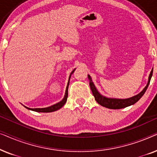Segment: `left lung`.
I'll return each mask as SVG.
<instances>
[{
  "label": "left lung",
  "instance_id": "8db88e82",
  "mask_svg": "<svg viewBox=\"0 0 157 157\" xmlns=\"http://www.w3.org/2000/svg\"><path fill=\"white\" fill-rule=\"evenodd\" d=\"M152 74H153V69L151 70V73H150L149 76V81H148L147 85L146 86V87L143 89V91L140 92L137 95L133 96L132 98H126V99H118V98H106L105 96L101 95L98 93L97 89H96L95 86H94V83L92 82L91 78L89 75H88V78L89 80V85L91 90L93 93V95L95 98V100L97 101L98 104H99L101 106L106 107V108L111 109H123L126 108V107L129 106L131 105L134 104L135 103H136L140 98L142 97V96L144 94L145 91H147L148 86H149L150 81H151V78L152 76Z\"/></svg>",
  "mask_w": 157,
  "mask_h": 157
}]
</instances>
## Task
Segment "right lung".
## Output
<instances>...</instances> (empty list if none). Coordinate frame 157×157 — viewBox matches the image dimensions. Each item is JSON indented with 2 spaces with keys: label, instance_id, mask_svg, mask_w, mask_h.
I'll list each match as a JSON object with an SVG mask.
<instances>
[{
  "label": "right lung",
  "instance_id": "obj_1",
  "mask_svg": "<svg viewBox=\"0 0 157 157\" xmlns=\"http://www.w3.org/2000/svg\"><path fill=\"white\" fill-rule=\"evenodd\" d=\"M74 71H75V69L71 72V75L74 72ZM71 75H70V76H69V79H68V84H67V87H66V89L65 96H64V98H63V100H62L61 101L57 103V104L53 105V106H51L47 107V108L30 109V108H28V107H26V106H25V108L28 109H29V110H32V111H37V112H44V113L53 112V111H57V110H59V109H61V107L63 106V105L66 104V101H67V98H68V85H69V80H70V78H71Z\"/></svg>",
  "mask_w": 157,
  "mask_h": 157
}]
</instances>
